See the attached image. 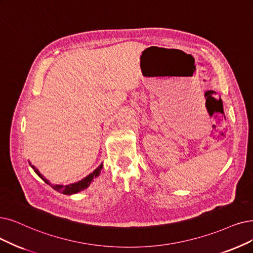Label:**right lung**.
Masks as SVG:
<instances>
[{"instance_id": "add662e5", "label": "right lung", "mask_w": 253, "mask_h": 253, "mask_svg": "<svg viewBox=\"0 0 253 253\" xmlns=\"http://www.w3.org/2000/svg\"><path fill=\"white\" fill-rule=\"evenodd\" d=\"M30 165H31V163H30ZM31 167L33 168V170L35 171V173L42 178V179H43L45 183L47 184V185H49L50 187H52L54 190H56L57 192H60V193H62V194H65V195H72V194H76V193H78V192H81V191H83V190H85V189H87L89 186H90V184H91V181L93 180V178H95V177H97L98 175H99V173H100V170L103 169V164H100L92 173H90L89 175H87L86 177H84L83 179H81V180H79V181H77V183H75V184H70V185H66V186H62V185H54V184H50L49 181L39 172V170L37 169V168H35V166H33V165H31Z\"/></svg>"}]
</instances>
